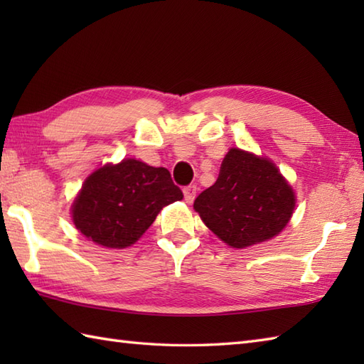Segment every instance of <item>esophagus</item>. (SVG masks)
Segmentation results:
<instances>
[{
  "label": "esophagus",
  "instance_id": "1",
  "mask_svg": "<svg viewBox=\"0 0 364 364\" xmlns=\"http://www.w3.org/2000/svg\"><path fill=\"white\" fill-rule=\"evenodd\" d=\"M183 192H184V200H186V203H192L197 196V186L196 184H191V186L184 188Z\"/></svg>",
  "mask_w": 364,
  "mask_h": 364
}]
</instances>
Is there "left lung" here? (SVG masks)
I'll use <instances>...</instances> for the list:
<instances>
[{
  "label": "left lung",
  "mask_w": 364,
  "mask_h": 364,
  "mask_svg": "<svg viewBox=\"0 0 364 364\" xmlns=\"http://www.w3.org/2000/svg\"><path fill=\"white\" fill-rule=\"evenodd\" d=\"M296 194L267 158L231 149L219 178L194 202L213 233L235 249L272 239L288 225Z\"/></svg>",
  "instance_id": "1"
}]
</instances>
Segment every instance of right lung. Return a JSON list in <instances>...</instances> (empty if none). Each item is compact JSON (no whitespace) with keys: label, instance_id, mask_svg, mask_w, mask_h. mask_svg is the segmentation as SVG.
<instances>
[{"label":"right lung","instance_id":"right-lung-1","mask_svg":"<svg viewBox=\"0 0 364 364\" xmlns=\"http://www.w3.org/2000/svg\"><path fill=\"white\" fill-rule=\"evenodd\" d=\"M181 198L167 168L123 159L87 176L72 205V218L95 244L125 249L149 230L162 208Z\"/></svg>","mask_w":364,"mask_h":364}]
</instances>
